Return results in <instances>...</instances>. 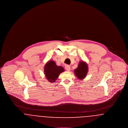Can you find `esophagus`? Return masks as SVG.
Returning a JSON list of instances; mask_svg holds the SVG:
<instances>
[{"mask_svg": "<svg viewBox=\"0 0 128 128\" xmlns=\"http://www.w3.org/2000/svg\"><path fill=\"white\" fill-rule=\"evenodd\" d=\"M65 69L66 70L69 72V71H70V67L69 65H67L65 66Z\"/></svg>", "mask_w": 128, "mask_h": 128, "instance_id": "34e87169", "label": "esophagus"}]
</instances>
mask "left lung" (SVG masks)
<instances>
[{"mask_svg": "<svg viewBox=\"0 0 128 128\" xmlns=\"http://www.w3.org/2000/svg\"><path fill=\"white\" fill-rule=\"evenodd\" d=\"M88 71V65L84 61H80L77 67L74 70L75 75L79 80L84 79L85 78Z\"/></svg>", "mask_w": 128, "mask_h": 128, "instance_id": "obj_1", "label": "left lung"}]
</instances>
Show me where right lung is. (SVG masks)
Listing matches in <instances>:
<instances>
[{
    "label": "right lung",
    "mask_w": 128,
    "mask_h": 128,
    "mask_svg": "<svg viewBox=\"0 0 128 128\" xmlns=\"http://www.w3.org/2000/svg\"><path fill=\"white\" fill-rule=\"evenodd\" d=\"M64 71V68L58 66L53 60L48 61L44 67V72L47 80L50 82H55L59 75Z\"/></svg>",
    "instance_id": "add662e5"
}]
</instances>
